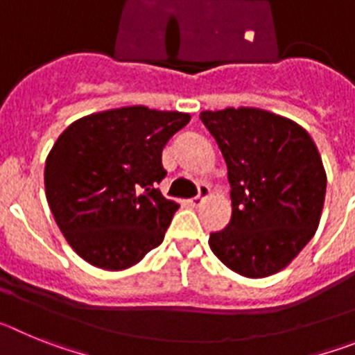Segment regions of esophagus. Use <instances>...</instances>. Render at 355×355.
<instances>
[{
  "label": "esophagus",
  "mask_w": 355,
  "mask_h": 355,
  "mask_svg": "<svg viewBox=\"0 0 355 355\" xmlns=\"http://www.w3.org/2000/svg\"><path fill=\"white\" fill-rule=\"evenodd\" d=\"M209 196V187L208 184H200L199 187V196L193 197V199H190L188 202H190V206H193V208H199L202 202H205L206 199H208Z\"/></svg>",
  "instance_id": "34e87169"
}]
</instances>
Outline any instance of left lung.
I'll return each instance as SVG.
<instances>
[{"instance_id":"1","label":"left lung","mask_w":355,"mask_h":355,"mask_svg":"<svg viewBox=\"0 0 355 355\" xmlns=\"http://www.w3.org/2000/svg\"><path fill=\"white\" fill-rule=\"evenodd\" d=\"M227 165L231 220L209 234L213 254L250 279L286 268L315 236L324 209V163L302 126L259 108L200 112Z\"/></svg>"}]
</instances>
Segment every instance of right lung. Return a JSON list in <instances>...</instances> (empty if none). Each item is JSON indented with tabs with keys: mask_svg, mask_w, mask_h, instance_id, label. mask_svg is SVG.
Returning a JSON list of instances; mask_svg holds the SVG:
<instances>
[{
	"mask_svg": "<svg viewBox=\"0 0 355 355\" xmlns=\"http://www.w3.org/2000/svg\"><path fill=\"white\" fill-rule=\"evenodd\" d=\"M190 115L124 106L74 121L46 158L49 209L72 250L103 270L137 265L163 241L178 202L156 184L162 150Z\"/></svg>",
	"mask_w": 355,
	"mask_h": 355,
	"instance_id": "obj_1",
	"label": "right lung"
}]
</instances>
